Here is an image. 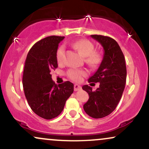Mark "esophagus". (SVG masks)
Instances as JSON below:
<instances>
[{
  "instance_id": "obj_1",
  "label": "esophagus",
  "mask_w": 149,
  "mask_h": 149,
  "mask_svg": "<svg viewBox=\"0 0 149 149\" xmlns=\"http://www.w3.org/2000/svg\"><path fill=\"white\" fill-rule=\"evenodd\" d=\"M81 89V86L78 85V84H74V90L75 91H79Z\"/></svg>"
}]
</instances>
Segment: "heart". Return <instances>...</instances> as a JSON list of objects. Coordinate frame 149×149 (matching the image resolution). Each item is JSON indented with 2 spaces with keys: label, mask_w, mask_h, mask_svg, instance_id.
Returning <instances> with one entry per match:
<instances>
[{
  "label": "heart",
  "mask_w": 149,
  "mask_h": 149,
  "mask_svg": "<svg viewBox=\"0 0 149 149\" xmlns=\"http://www.w3.org/2000/svg\"><path fill=\"white\" fill-rule=\"evenodd\" d=\"M72 46L82 56L85 57V62L91 67H97L102 61V55L95 50V47L91 42L87 40H80L72 44ZM65 48L61 46L56 52V59L58 63L63 60ZM86 74L84 70L70 69L67 72V75L70 79L74 81H81L82 77Z\"/></svg>",
  "instance_id": "1"
}]
</instances>
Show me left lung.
I'll return each mask as SVG.
<instances>
[{
	"label": "left lung",
	"mask_w": 149,
	"mask_h": 149,
	"mask_svg": "<svg viewBox=\"0 0 149 149\" xmlns=\"http://www.w3.org/2000/svg\"><path fill=\"white\" fill-rule=\"evenodd\" d=\"M91 36L101 44L104 56L97 70L88 80L89 83L99 82V88L93 91L88 85L82 86L89 95L84 109L92 118H101L112 112L121 98L126 82V65L123 52L116 40L100 35Z\"/></svg>",
	"instance_id": "8db88e82"
}]
</instances>
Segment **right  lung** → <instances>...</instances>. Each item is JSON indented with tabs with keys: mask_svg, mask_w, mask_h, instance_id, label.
<instances>
[{
	"mask_svg": "<svg viewBox=\"0 0 149 149\" xmlns=\"http://www.w3.org/2000/svg\"><path fill=\"white\" fill-rule=\"evenodd\" d=\"M65 37L49 36L40 40L28 53L23 74L24 94L30 107L45 119H52L63 109L74 91V84L65 81L56 85L51 72L58 67L56 52Z\"/></svg>",
	"mask_w": 149,
	"mask_h": 149,
	"instance_id": "right-lung-1",
	"label": "right lung"
}]
</instances>
